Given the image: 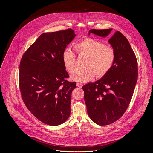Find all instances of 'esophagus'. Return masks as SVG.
<instances>
[{"mask_svg": "<svg viewBox=\"0 0 153 153\" xmlns=\"http://www.w3.org/2000/svg\"><path fill=\"white\" fill-rule=\"evenodd\" d=\"M77 86L79 88H82L83 86V84L80 82H77Z\"/></svg>", "mask_w": 153, "mask_h": 153, "instance_id": "1", "label": "esophagus"}]
</instances>
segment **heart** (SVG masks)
Wrapping results in <instances>:
<instances>
[{"mask_svg":"<svg viewBox=\"0 0 153 153\" xmlns=\"http://www.w3.org/2000/svg\"><path fill=\"white\" fill-rule=\"evenodd\" d=\"M74 49L79 58H86L84 67L72 76L74 80L88 82L95 75L98 77L105 76L113 67L115 60L114 48L99 40L88 38L77 43ZM62 61L65 69L70 73H75L78 68L76 56L70 48L64 50Z\"/></svg>","mask_w":153,"mask_h":153,"instance_id":"1","label":"heart"}]
</instances>
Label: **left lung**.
I'll return each instance as SVG.
<instances>
[{"label":"left lung","instance_id":"obj_1","mask_svg":"<svg viewBox=\"0 0 153 153\" xmlns=\"http://www.w3.org/2000/svg\"><path fill=\"white\" fill-rule=\"evenodd\" d=\"M112 29H91L105 37ZM115 51V60L111 70L101 79L85 85L84 99L89 118L100 126L111 124L120 119L127 109L137 80L136 55L128 39L117 31L109 39Z\"/></svg>","mask_w":153,"mask_h":153}]
</instances>
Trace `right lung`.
I'll return each instance as SVG.
<instances>
[{"label":"right lung","instance_id":"1","mask_svg":"<svg viewBox=\"0 0 153 153\" xmlns=\"http://www.w3.org/2000/svg\"><path fill=\"white\" fill-rule=\"evenodd\" d=\"M75 35L71 29L44 33L20 61L19 82L23 102L38 120L49 126L60 125L70 115L76 83L67 80L62 53Z\"/></svg>","mask_w":153,"mask_h":153}]
</instances>
